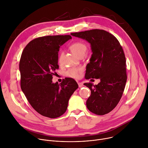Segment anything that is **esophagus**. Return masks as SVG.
Instances as JSON below:
<instances>
[{"instance_id":"34e87169","label":"esophagus","mask_w":148,"mask_h":148,"mask_svg":"<svg viewBox=\"0 0 148 148\" xmlns=\"http://www.w3.org/2000/svg\"><path fill=\"white\" fill-rule=\"evenodd\" d=\"M78 87H82L83 86V84L82 82H78Z\"/></svg>"}]
</instances>
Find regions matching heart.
I'll return each instance as SVG.
<instances>
[{
	"instance_id": "b5f03b06",
	"label": "heart",
	"mask_w": 148,
	"mask_h": 148,
	"mask_svg": "<svg viewBox=\"0 0 148 148\" xmlns=\"http://www.w3.org/2000/svg\"><path fill=\"white\" fill-rule=\"evenodd\" d=\"M70 49L71 52L74 54L78 57L80 55L86 54L87 50V45L86 44H84V43H82V42H80V41H77L73 43L70 46ZM61 56L62 55L60 54L59 56V61L61 60ZM81 71H82V69L81 68L74 67L68 70L66 72V75L70 77L77 78L79 73H81Z\"/></svg>"
}]
</instances>
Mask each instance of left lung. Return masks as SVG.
Here are the masks:
<instances>
[{
	"label": "left lung",
	"mask_w": 148,
	"mask_h": 148,
	"mask_svg": "<svg viewBox=\"0 0 148 148\" xmlns=\"http://www.w3.org/2000/svg\"><path fill=\"white\" fill-rule=\"evenodd\" d=\"M90 44L92 53L86 66V78L99 79L97 85L86 83L91 90L87 107L91 112L103 115L111 112L118 103L127 79L126 60L116 38L99 29L71 33Z\"/></svg>",
	"instance_id": "1"
}]
</instances>
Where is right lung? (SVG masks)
Segmentation results:
<instances>
[{
    "label": "right lung",
    "instance_id": "1",
    "mask_svg": "<svg viewBox=\"0 0 148 148\" xmlns=\"http://www.w3.org/2000/svg\"><path fill=\"white\" fill-rule=\"evenodd\" d=\"M71 39L70 35L48 36L31 41L21 56V88L32 107L41 115L56 118L66 111L70 98L78 88L73 78L53 82L58 69L60 46Z\"/></svg>",
    "mask_w": 148,
    "mask_h": 148
}]
</instances>
